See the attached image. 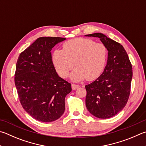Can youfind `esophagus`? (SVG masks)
Listing matches in <instances>:
<instances>
[{
	"label": "esophagus",
	"instance_id": "1",
	"mask_svg": "<svg viewBox=\"0 0 146 146\" xmlns=\"http://www.w3.org/2000/svg\"><path fill=\"white\" fill-rule=\"evenodd\" d=\"M71 87H72L73 90H76V89H77L78 88L79 86H78V85L72 84H71Z\"/></svg>",
	"mask_w": 146,
	"mask_h": 146
}]
</instances>
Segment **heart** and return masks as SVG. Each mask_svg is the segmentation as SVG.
Wrapping results in <instances>:
<instances>
[{
	"mask_svg": "<svg viewBox=\"0 0 146 146\" xmlns=\"http://www.w3.org/2000/svg\"><path fill=\"white\" fill-rule=\"evenodd\" d=\"M63 50H55L52 54V62L60 76L67 77L71 73L72 80L78 82L84 79L96 80L102 75L107 64L108 49L104 44L96 43L87 38H76L66 41Z\"/></svg>",
	"mask_w": 146,
	"mask_h": 146,
	"instance_id": "1",
	"label": "heart"
}]
</instances>
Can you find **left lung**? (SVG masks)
I'll list each match as a JSON object with an SVG mask.
<instances>
[{"label": "left lung", "mask_w": 146, "mask_h": 146, "mask_svg": "<svg viewBox=\"0 0 146 146\" xmlns=\"http://www.w3.org/2000/svg\"><path fill=\"white\" fill-rule=\"evenodd\" d=\"M86 36L99 38L108 49L104 71L96 80L86 86V107L98 118L112 117L128 102L133 76L131 62L124 47L104 34L94 33Z\"/></svg>", "instance_id": "8db88e82"}]
</instances>
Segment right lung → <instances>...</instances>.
Segmentation results:
<instances>
[{
    "label": "right lung",
    "mask_w": 146,
    "mask_h": 146,
    "mask_svg": "<svg viewBox=\"0 0 146 146\" xmlns=\"http://www.w3.org/2000/svg\"><path fill=\"white\" fill-rule=\"evenodd\" d=\"M59 37H41L20 54L15 83L22 107L41 122L54 121L64 113L65 97L71 84L57 75L51 50L65 40Z\"/></svg>",
    "instance_id": "right-lung-1"
}]
</instances>
